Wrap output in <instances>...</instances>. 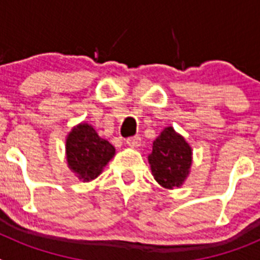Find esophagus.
<instances>
[{"label": "esophagus", "instance_id": "esophagus-1", "mask_svg": "<svg viewBox=\"0 0 260 260\" xmlns=\"http://www.w3.org/2000/svg\"><path fill=\"white\" fill-rule=\"evenodd\" d=\"M126 143H127L128 147H132V148H138V147L142 144V141L139 137H133L128 138L127 141H126Z\"/></svg>", "mask_w": 260, "mask_h": 260}]
</instances>
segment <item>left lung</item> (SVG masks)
<instances>
[{"instance_id": "left-lung-1", "label": "left lung", "mask_w": 260, "mask_h": 260, "mask_svg": "<svg viewBox=\"0 0 260 260\" xmlns=\"http://www.w3.org/2000/svg\"><path fill=\"white\" fill-rule=\"evenodd\" d=\"M191 161V147L172 126L165 127L156 138L152 153L148 156L153 178L165 189H176L185 182Z\"/></svg>"}]
</instances>
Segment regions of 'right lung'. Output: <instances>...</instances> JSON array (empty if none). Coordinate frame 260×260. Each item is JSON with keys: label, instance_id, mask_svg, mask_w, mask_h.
<instances>
[{"label": "right lung", "instance_id": "right-lung-1", "mask_svg": "<svg viewBox=\"0 0 260 260\" xmlns=\"http://www.w3.org/2000/svg\"><path fill=\"white\" fill-rule=\"evenodd\" d=\"M114 153V147L88 123L75 126L66 138L68 165L83 182L95 180Z\"/></svg>", "mask_w": 260, "mask_h": 260}]
</instances>
